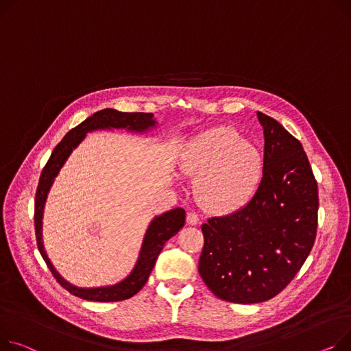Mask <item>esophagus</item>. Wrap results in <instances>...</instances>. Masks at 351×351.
Masks as SVG:
<instances>
[{
    "label": "esophagus",
    "mask_w": 351,
    "mask_h": 351,
    "mask_svg": "<svg viewBox=\"0 0 351 351\" xmlns=\"http://www.w3.org/2000/svg\"><path fill=\"white\" fill-rule=\"evenodd\" d=\"M186 221H188V224L191 226H196L199 224V216L195 212H189L188 217H186Z\"/></svg>",
    "instance_id": "esophagus-1"
}]
</instances>
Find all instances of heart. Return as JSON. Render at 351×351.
<instances>
[{
  "instance_id": "obj_1",
  "label": "heart",
  "mask_w": 351,
  "mask_h": 351,
  "mask_svg": "<svg viewBox=\"0 0 351 351\" xmlns=\"http://www.w3.org/2000/svg\"><path fill=\"white\" fill-rule=\"evenodd\" d=\"M184 172L200 175L197 192L202 203L215 212H234L258 192L264 176V155L232 127L210 128L186 148Z\"/></svg>"
}]
</instances>
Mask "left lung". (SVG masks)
<instances>
[{"label":"left lung","instance_id":"obj_1","mask_svg":"<svg viewBox=\"0 0 351 351\" xmlns=\"http://www.w3.org/2000/svg\"><path fill=\"white\" fill-rule=\"evenodd\" d=\"M264 130V176L258 192L237 212L202 226L199 274L217 298L250 305L281 292L313 247L317 183L302 144L271 117Z\"/></svg>","mask_w":351,"mask_h":351}]
</instances>
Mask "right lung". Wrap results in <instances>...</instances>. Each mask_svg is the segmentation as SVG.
Wrapping results in <instances>:
<instances>
[{
    "mask_svg": "<svg viewBox=\"0 0 351 351\" xmlns=\"http://www.w3.org/2000/svg\"><path fill=\"white\" fill-rule=\"evenodd\" d=\"M156 128V120L154 119L152 112H121L114 108H106L93 114L86 119L82 124L70 130L62 141L53 149L48 163L43 168L38 184V191L35 196V232H36V243L38 250L45 260L46 265L51 269L52 275L56 278V281L72 295L93 300V302H119L134 296L136 292L143 289L147 284L149 274L156 263L158 255L160 254L165 243L173 237L176 232L184 226L186 212L180 207L172 208L169 212L155 216L143 240L141 250H139L138 260L132 268V271L123 279L114 285L97 287V288H80L73 284L67 282L64 278L55 269L52 265L48 254L45 251L43 240H42V220L45 204L48 200V195L51 192L55 178L59 175L60 169L69 159L70 154L76 149L88 132L97 130H127L130 132L144 134Z\"/></svg>",
    "mask_w": 351,
    "mask_h": 351,
    "instance_id": "right-lung-1",
    "label": "right lung"
}]
</instances>
